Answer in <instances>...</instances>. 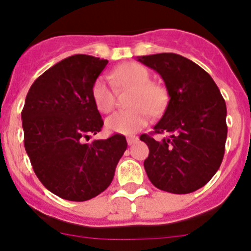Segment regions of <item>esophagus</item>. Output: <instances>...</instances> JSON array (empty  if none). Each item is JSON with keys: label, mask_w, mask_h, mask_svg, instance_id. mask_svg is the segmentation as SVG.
<instances>
[{"label": "esophagus", "mask_w": 251, "mask_h": 251, "mask_svg": "<svg viewBox=\"0 0 251 251\" xmlns=\"http://www.w3.org/2000/svg\"><path fill=\"white\" fill-rule=\"evenodd\" d=\"M138 140L139 139L136 138V136H128V138H126V143H128V145H133V144H135Z\"/></svg>", "instance_id": "34e87169"}]
</instances>
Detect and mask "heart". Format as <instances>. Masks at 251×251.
<instances>
[{"mask_svg":"<svg viewBox=\"0 0 251 251\" xmlns=\"http://www.w3.org/2000/svg\"><path fill=\"white\" fill-rule=\"evenodd\" d=\"M112 79L118 86L133 89L130 106L133 108L118 111L106 120V128L112 133H136L148 125L150 113L155 115L163 108L166 94L161 86L151 83V74L139 63H125L115 69ZM91 96L96 108L108 113L115 107V86L106 75L99 76L91 89Z\"/></svg>","mask_w":251,"mask_h":251,"instance_id":"1","label":"heart"}]
</instances>
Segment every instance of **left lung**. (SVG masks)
Returning a JSON list of instances; mask_svg holds the SVG:
<instances>
[{"mask_svg": "<svg viewBox=\"0 0 251 251\" xmlns=\"http://www.w3.org/2000/svg\"><path fill=\"white\" fill-rule=\"evenodd\" d=\"M138 61L157 72L170 101L153 126L167 134L157 141L148 134L144 161L150 182L173 194H188L204 187L220 168L227 139V107L210 74L190 59L176 53L139 56Z\"/></svg>", "mask_w": 251, "mask_h": 251, "instance_id": "1", "label": "left lung"}]
</instances>
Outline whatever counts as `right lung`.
I'll list each match as a JSON object with an SVG mask.
<instances>
[{
  "mask_svg": "<svg viewBox=\"0 0 251 251\" xmlns=\"http://www.w3.org/2000/svg\"><path fill=\"white\" fill-rule=\"evenodd\" d=\"M107 59L88 54L67 57L30 86L22 111L24 146L46 189L69 201H85L107 189L126 149L115 134L84 143L103 126L91 96Z\"/></svg>",
  "mask_w": 251,
  "mask_h": 251,
  "instance_id": "1",
  "label": "right lung"
}]
</instances>
